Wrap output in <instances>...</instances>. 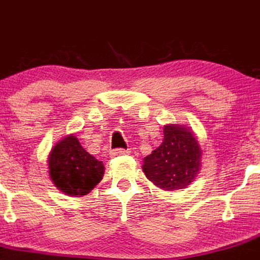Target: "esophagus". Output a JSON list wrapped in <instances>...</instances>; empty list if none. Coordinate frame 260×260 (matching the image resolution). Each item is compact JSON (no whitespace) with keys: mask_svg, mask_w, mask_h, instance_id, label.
<instances>
[{"mask_svg":"<svg viewBox=\"0 0 260 260\" xmlns=\"http://www.w3.org/2000/svg\"><path fill=\"white\" fill-rule=\"evenodd\" d=\"M110 156L112 157H115V156H122V155H127L129 153V151L124 150V148H115V150H110Z\"/></svg>","mask_w":260,"mask_h":260,"instance_id":"esophagus-1","label":"esophagus"}]
</instances>
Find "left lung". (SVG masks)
Listing matches in <instances>:
<instances>
[{"mask_svg": "<svg viewBox=\"0 0 260 260\" xmlns=\"http://www.w3.org/2000/svg\"><path fill=\"white\" fill-rule=\"evenodd\" d=\"M202 148L188 125H164L162 143L143 158L146 178L162 190L184 189L197 178L202 166Z\"/></svg>", "mask_w": 260, "mask_h": 260, "instance_id": "obj_1", "label": "left lung"}]
</instances>
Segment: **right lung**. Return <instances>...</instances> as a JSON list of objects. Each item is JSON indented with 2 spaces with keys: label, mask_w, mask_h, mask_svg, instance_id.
Masks as SVG:
<instances>
[{
  "label": "right lung",
  "mask_w": 260,
  "mask_h": 260,
  "mask_svg": "<svg viewBox=\"0 0 260 260\" xmlns=\"http://www.w3.org/2000/svg\"><path fill=\"white\" fill-rule=\"evenodd\" d=\"M48 173L55 188L70 197H82L104 176V164L90 155L76 136L58 141L48 155Z\"/></svg>",
  "instance_id": "add662e5"
}]
</instances>
